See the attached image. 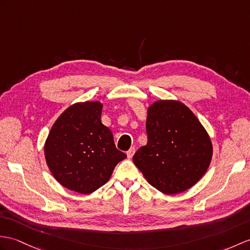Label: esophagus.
<instances>
[{
  "mask_svg": "<svg viewBox=\"0 0 250 250\" xmlns=\"http://www.w3.org/2000/svg\"><path fill=\"white\" fill-rule=\"evenodd\" d=\"M134 153H135V148L134 147H132V148H130L129 150H127V152H126V155H127V158L129 159H131L133 155H134Z\"/></svg>",
  "mask_w": 250,
  "mask_h": 250,
  "instance_id": "obj_1",
  "label": "esophagus"
}]
</instances>
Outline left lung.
Segmentation results:
<instances>
[{
    "label": "left lung",
    "instance_id": "1",
    "mask_svg": "<svg viewBox=\"0 0 250 250\" xmlns=\"http://www.w3.org/2000/svg\"><path fill=\"white\" fill-rule=\"evenodd\" d=\"M148 142L133 162L153 188L178 194L199 181L211 163L213 148L205 127L183 103L160 100L148 108Z\"/></svg>",
    "mask_w": 250,
    "mask_h": 250
}]
</instances>
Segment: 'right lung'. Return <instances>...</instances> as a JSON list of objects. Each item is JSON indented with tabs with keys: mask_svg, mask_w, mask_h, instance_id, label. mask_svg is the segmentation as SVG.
Segmentation results:
<instances>
[{
	"mask_svg": "<svg viewBox=\"0 0 250 250\" xmlns=\"http://www.w3.org/2000/svg\"><path fill=\"white\" fill-rule=\"evenodd\" d=\"M101 113L100 102L73 104L55 121L44 144L52 175L62 187L80 194L101 188L115 166L126 158L116 148Z\"/></svg>",
	"mask_w": 250,
	"mask_h": 250,
	"instance_id": "obj_1",
	"label": "right lung"
}]
</instances>
